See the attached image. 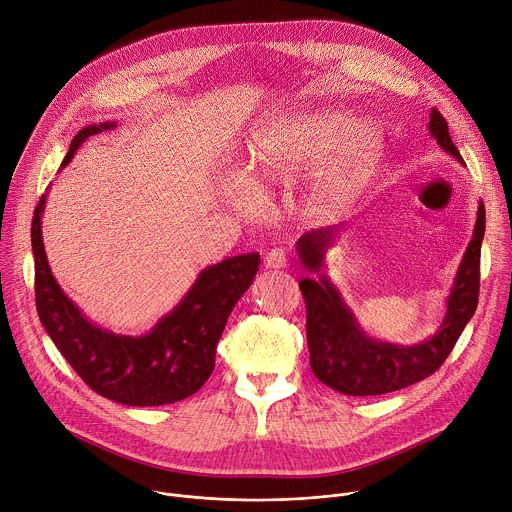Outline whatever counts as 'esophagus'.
<instances>
[{
    "instance_id": "1",
    "label": "esophagus",
    "mask_w": 512,
    "mask_h": 512,
    "mask_svg": "<svg viewBox=\"0 0 512 512\" xmlns=\"http://www.w3.org/2000/svg\"><path fill=\"white\" fill-rule=\"evenodd\" d=\"M265 267L267 269H283L287 267V255L283 249H271L267 255H265Z\"/></svg>"
}]
</instances>
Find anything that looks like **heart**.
<instances>
[{
  "label": "heart",
  "instance_id": "obj_1",
  "mask_svg": "<svg viewBox=\"0 0 512 512\" xmlns=\"http://www.w3.org/2000/svg\"><path fill=\"white\" fill-rule=\"evenodd\" d=\"M384 146V132L378 124L356 122L346 110H295L267 120L253 132L249 162L263 179L287 181L327 153L315 170L313 195L321 203H333L368 179ZM225 197L235 211L249 209L251 197L239 183H231Z\"/></svg>",
  "mask_w": 512,
  "mask_h": 512
}]
</instances>
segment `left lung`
Here are the masks:
<instances>
[{
    "label": "left lung",
    "instance_id": "8db88e82",
    "mask_svg": "<svg viewBox=\"0 0 512 512\" xmlns=\"http://www.w3.org/2000/svg\"><path fill=\"white\" fill-rule=\"evenodd\" d=\"M430 138L464 164L454 146L444 116L432 108L428 122ZM486 213L478 203L472 239L456 269L446 311L440 327L420 344L402 346L370 335L358 321L342 291L327 275L325 255L335 245L348 223L309 231L295 243L301 265L315 273L299 281L307 307L309 364L319 382L346 396H380L408 388L434 374L448 354L478 305L480 247L484 239Z\"/></svg>",
    "mask_w": 512,
    "mask_h": 512
}]
</instances>
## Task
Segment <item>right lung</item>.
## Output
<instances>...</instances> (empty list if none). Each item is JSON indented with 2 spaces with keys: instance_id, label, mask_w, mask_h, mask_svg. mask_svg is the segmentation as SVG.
<instances>
[{
  "instance_id": "add662e5",
  "label": "right lung",
  "mask_w": 512,
  "mask_h": 512,
  "mask_svg": "<svg viewBox=\"0 0 512 512\" xmlns=\"http://www.w3.org/2000/svg\"><path fill=\"white\" fill-rule=\"evenodd\" d=\"M118 122L84 126L68 148L62 168L94 134ZM42 195L32 221L36 261V305L52 342L76 374L100 396L124 406H164L193 396L213 374L215 352L225 323L251 287L259 253L223 259L205 267L181 301L146 333L124 335L100 327L64 293L56 281L42 235Z\"/></svg>"
}]
</instances>
